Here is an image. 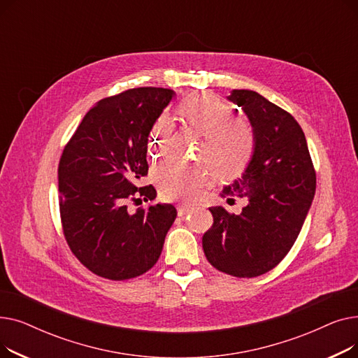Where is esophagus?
I'll return each instance as SVG.
<instances>
[{
	"label": "esophagus",
	"instance_id": "obj_1",
	"mask_svg": "<svg viewBox=\"0 0 358 358\" xmlns=\"http://www.w3.org/2000/svg\"><path fill=\"white\" fill-rule=\"evenodd\" d=\"M192 209H193V208H192V204H185V203H182V204H178V206H177L178 216H184V215H187V213H189Z\"/></svg>",
	"mask_w": 358,
	"mask_h": 358
}]
</instances>
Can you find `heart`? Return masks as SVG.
I'll use <instances>...</instances> for the list:
<instances>
[{
    "instance_id": "obj_1",
    "label": "heart",
    "mask_w": 358,
    "mask_h": 358,
    "mask_svg": "<svg viewBox=\"0 0 358 358\" xmlns=\"http://www.w3.org/2000/svg\"><path fill=\"white\" fill-rule=\"evenodd\" d=\"M180 113L204 138L199 154L201 159L213 165L220 177H234L242 171L252 154L254 134L247 123L234 120L229 104L213 94L200 92L185 99L180 106ZM171 131V117L161 115L149 134L150 157L158 158L164 154ZM152 178L161 196L174 200L199 194L209 184L212 174L201 164L168 158L154 168Z\"/></svg>"
}]
</instances>
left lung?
Segmentation results:
<instances>
[{"mask_svg": "<svg viewBox=\"0 0 358 358\" xmlns=\"http://www.w3.org/2000/svg\"><path fill=\"white\" fill-rule=\"evenodd\" d=\"M241 107L254 134L252 155L222 197H247L241 215L213 206V227L203 235L210 264L235 277L274 268L299 236L310 209L316 176L302 127L290 113L251 90L227 97Z\"/></svg>", "mask_w": 358, "mask_h": 358, "instance_id": "left-lung-1", "label": "left lung"}]
</instances>
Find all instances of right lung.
I'll list each match as a JSON object with an SVG mask.
<instances>
[{"mask_svg":"<svg viewBox=\"0 0 358 358\" xmlns=\"http://www.w3.org/2000/svg\"><path fill=\"white\" fill-rule=\"evenodd\" d=\"M176 92L143 87L99 101L84 116L59 162V209L71 251L94 274L127 280L158 261L177 217L173 204L130 213L126 201L157 197L148 174L150 129ZM141 200V199H136Z\"/></svg>","mask_w":358,"mask_h":358,"instance_id":"add662e5","label":"right lung"}]
</instances>
